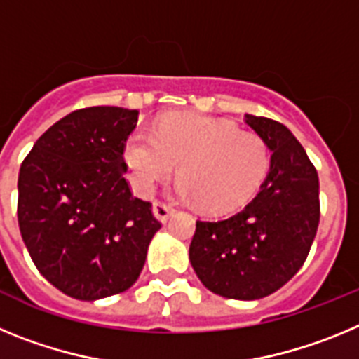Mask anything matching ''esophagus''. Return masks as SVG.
I'll use <instances>...</instances> for the list:
<instances>
[{"label":"esophagus","mask_w":359,"mask_h":359,"mask_svg":"<svg viewBox=\"0 0 359 359\" xmlns=\"http://www.w3.org/2000/svg\"><path fill=\"white\" fill-rule=\"evenodd\" d=\"M152 212H154V215H156L158 221L165 223V221H167V219L170 217V214H172V212H174V208L170 207L169 203L154 201V203H152Z\"/></svg>","instance_id":"obj_1"}]
</instances>
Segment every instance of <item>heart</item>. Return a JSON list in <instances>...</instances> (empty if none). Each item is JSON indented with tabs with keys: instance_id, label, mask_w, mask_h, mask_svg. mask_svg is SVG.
<instances>
[{
	"instance_id": "heart-1",
	"label": "heart",
	"mask_w": 359,
	"mask_h": 359,
	"mask_svg": "<svg viewBox=\"0 0 359 359\" xmlns=\"http://www.w3.org/2000/svg\"><path fill=\"white\" fill-rule=\"evenodd\" d=\"M123 158L140 194H151L180 163L177 192L198 199L212 214H228L248 203L271 165L269 147L261 136L190 113L165 116L154 133H133Z\"/></svg>"
}]
</instances>
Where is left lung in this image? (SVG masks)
<instances>
[{"mask_svg": "<svg viewBox=\"0 0 359 359\" xmlns=\"http://www.w3.org/2000/svg\"><path fill=\"white\" fill-rule=\"evenodd\" d=\"M271 151L259 194L221 221H196L189 257L212 293L257 300L280 290L302 268L320 223L315 165L293 133L264 116H244Z\"/></svg>", "mask_w": 359, "mask_h": 359, "instance_id": "8db88e82", "label": "left lung"}]
</instances>
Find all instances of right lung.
<instances>
[{
	"mask_svg": "<svg viewBox=\"0 0 359 359\" xmlns=\"http://www.w3.org/2000/svg\"><path fill=\"white\" fill-rule=\"evenodd\" d=\"M136 122V109L73 111L41 135L19 169L18 223L28 253L52 286L77 300L129 290L161 228L123 176Z\"/></svg>",
	"mask_w": 359,
	"mask_h": 359,
	"instance_id": "right-lung-1",
	"label": "right lung"
}]
</instances>
